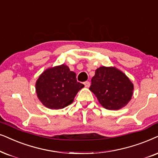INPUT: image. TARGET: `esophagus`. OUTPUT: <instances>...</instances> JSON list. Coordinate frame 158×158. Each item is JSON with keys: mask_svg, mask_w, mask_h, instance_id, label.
<instances>
[{"mask_svg": "<svg viewBox=\"0 0 158 158\" xmlns=\"http://www.w3.org/2000/svg\"><path fill=\"white\" fill-rule=\"evenodd\" d=\"M84 85H85L86 87H89L90 86V83H89V81H85V82H84Z\"/></svg>", "mask_w": 158, "mask_h": 158, "instance_id": "34e87169", "label": "esophagus"}]
</instances>
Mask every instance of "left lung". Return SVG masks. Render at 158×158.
Masks as SVG:
<instances>
[{
	"label": "left lung",
	"mask_w": 158,
	"mask_h": 158,
	"mask_svg": "<svg viewBox=\"0 0 158 158\" xmlns=\"http://www.w3.org/2000/svg\"><path fill=\"white\" fill-rule=\"evenodd\" d=\"M91 82L90 91L108 110H118L124 107L133 94L134 86L129 78L113 67L98 68Z\"/></svg>",
	"instance_id": "8db88e82"
}]
</instances>
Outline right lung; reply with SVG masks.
<instances>
[{
	"label": "right lung",
	"mask_w": 158,
	"mask_h": 158,
	"mask_svg": "<svg viewBox=\"0 0 158 158\" xmlns=\"http://www.w3.org/2000/svg\"><path fill=\"white\" fill-rule=\"evenodd\" d=\"M84 87L78 82L77 74L66 65L48 69L36 82L37 97L50 109H61L73 102L77 92Z\"/></svg>",
	"instance_id": "right-lung-1"
}]
</instances>
